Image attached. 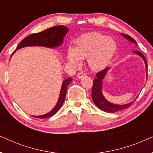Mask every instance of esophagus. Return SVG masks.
I'll list each match as a JSON object with an SVG mask.
<instances>
[{
  "instance_id": "34e87169",
  "label": "esophagus",
  "mask_w": 153,
  "mask_h": 153,
  "mask_svg": "<svg viewBox=\"0 0 153 153\" xmlns=\"http://www.w3.org/2000/svg\"><path fill=\"white\" fill-rule=\"evenodd\" d=\"M85 76V74L83 72H79L78 73V74H77V76H76V77L78 79H81V78H83V76Z\"/></svg>"
}]
</instances>
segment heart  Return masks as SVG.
Wrapping results in <instances>:
<instances>
[{
    "instance_id": "1",
    "label": "heart",
    "mask_w": 153,
    "mask_h": 153,
    "mask_svg": "<svg viewBox=\"0 0 153 153\" xmlns=\"http://www.w3.org/2000/svg\"><path fill=\"white\" fill-rule=\"evenodd\" d=\"M117 44L111 37L99 33L83 35L75 40L74 48H68L67 58L71 64L81 65L87 58L89 68L95 72L105 69L116 55Z\"/></svg>"
}]
</instances>
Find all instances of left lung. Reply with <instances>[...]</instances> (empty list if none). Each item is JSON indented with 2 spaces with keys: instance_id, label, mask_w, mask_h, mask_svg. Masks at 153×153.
<instances>
[{
  "instance_id": "1",
  "label": "left lung",
  "mask_w": 153,
  "mask_h": 153,
  "mask_svg": "<svg viewBox=\"0 0 153 153\" xmlns=\"http://www.w3.org/2000/svg\"><path fill=\"white\" fill-rule=\"evenodd\" d=\"M122 36L124 38L127 39L129 42H130L131 43L135 44L136 45H137V42L132 37L129 36V35L123 34L122 33ZM134 53L139 55L142 59L143 60L144 62H145L146 65V78L148 77V65H147V61H146V58L144 57V56L142 54L141 52L139 51H134ZM110 67H108L104 69V70H102L101 72L97 73L96 74V78L93 80V89H92V99L94 104L97 106L100 109H101L103 111L107 112V113H115L117 111H120L121 110H124L125 108H128L135 101L134 99L133 101H131L129 103L125 104H113L111 102H108L107 100L104 97L102 93V84H103V80L104 77L108 73V71L109 70Z\"/></svg>"
}]
</instances>
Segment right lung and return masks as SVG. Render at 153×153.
Masks as SVG:
<instances>
[{"instance_id": "add662e5", "label": "right lung", "mask_w": 153, "mask_h": 153, "mask_svg": "<svg viewBox=\"0 0 153 153\" xmlns=\"http://www.w3.org/2000/svg\"><path fill=\"white\" fill-rule=\"evenodd\" d=\"M68 31L69 28L65 26H56L52 27V28H48L47 30L42 31V32L32 34L22 40V42L19 44L18 47H16V51L27 47H44L50 48V49L59 47L62 45L64 37ZM16 51H14V53H15ZM72 79L70 77V78H68L65 80H64L63 82L62 83V86L61 89H60L58 100L51 111L44 115H41V116H32L37 118H47L55 114L63 104L65 98L66 96L67 90H68V86L72 82Z\"/></svg>"}]
</instances>
